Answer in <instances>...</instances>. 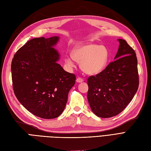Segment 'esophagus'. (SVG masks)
Wrapping results in <instances>:
<instances>
[{
	"label": "esophagus",
	"instance_id": "1",
	"mask_svg": "<svg viewBox=\"0 0 151 151\" xmlns=\"http://www.w3.org/2000/svg\"><path fill=\"white\" fill-rule=\"evenodd\" d=\"M76 81L77 82V83H83V82L84 81V79L81 77H78L76 79Z\"/></svg>",
	"mask_w": 151,
	"mask_h": 151
}]
</instances>
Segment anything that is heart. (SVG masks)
I'll return each instance as SVG.
<instances>
[{
  "instance_id": "obj_1",
  "label": "heart",
  "mask_w": 151,
  "mask_h": 151,
  "mask_svg": "<svg viewBox=\"0 0 151 151\" xmlns=\"http://www.w3.org/2000/svg\"><path fill=\"white\" fill-rule=\"evenodd\" d=\"M73 56L74 57L70 55L66 57L65 62L68 65H74L75 58L81 62V67L86 72L95 74L102 71L106 67L109 53L103 45L89 44L74 50Z\"/></svg>"
}]
</instances>
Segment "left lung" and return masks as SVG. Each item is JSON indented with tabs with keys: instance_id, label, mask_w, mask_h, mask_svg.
<instances>
[{
	"instance_id": "left-lung-1",
	"label": "left lung",
	"mask_w": 151,
	"mask_h": 151,
	"mask_svg": "<svg viewBox=\"0 0 151 151\" xmlns=\"http://www.w3.org/2000/svg\"><path fill=\"white\" fill-rule=\"evenodd\" d=\"M115 61L88 79V99L96 115L110 118L120 113L132 101L139 88L137 58L124 40H118Z\"/></svg>"
}]
</instances>
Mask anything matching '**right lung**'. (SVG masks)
<instances>
[{
  "label": "right lung",
  "mask_w": 151,
  "mask_h": 151,
  "mask_svg": "<svg viewBox=\"0 0 151 151\" xmlns=\"http://www.w3.org/2000/svg\"><path fill=\"white\" fill-rule=\"evenodd\" d=\"M58 36L28 41L15 53L11 63L14 93L26 109L44 119L60 116L76 77L57 63L58 52L52 48Z\"/></svg>",
  "instance_id": "add662e5"
}]
</instances>
